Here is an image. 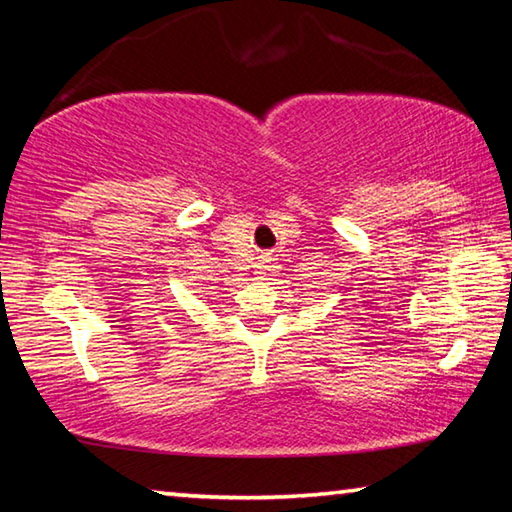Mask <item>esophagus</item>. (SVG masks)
I'll use <instances>...</instances> for the list:
<instances>
[{"label":"esophagus","instance_id":"esophagus-1","mask_svg":"<svg viewBox=\"0 0 512 512\" xmlns=\"http://www.w3.org/2000/svg\"><path fill=\"white\" fill-rule=\"evenodd\" d=\"M273 262L275 259H271V257H266L264 262H262V266H259V275H266V273H271V268H273Z\"/></svg>","mask_w":512,"mask_h":512}]
</instances>
